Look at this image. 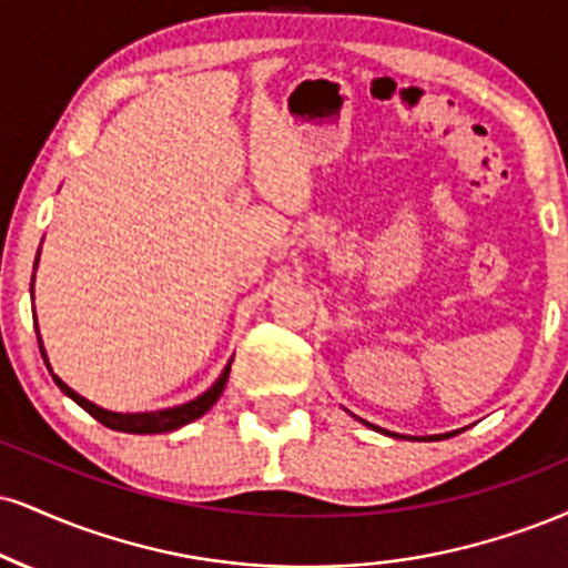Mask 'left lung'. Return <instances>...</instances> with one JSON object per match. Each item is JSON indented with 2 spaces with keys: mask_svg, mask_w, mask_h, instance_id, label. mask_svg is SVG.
<instances>
[{
  "mask_svg": "<svg viewBox=\"0 0 568 568\" xmlns=\"http://www.w3.org/2000/svg\"><path fill=\"white\" fill-rule=\"evenodd\" d=\"M365 423V420H362ZM365 426H371V428H375V432H381V434H388V432H384V428H378V426H373V423H365ZM457 432H453V434H439V436H428L426 442H436V439H449V436H455ZM388 436H396V439H399V434H388Z\"/></svg>",
  "mask_w": 568,
  "mask_h": 568,
  "instance_id": "left-lung-1",
  "label": "left lung"
}]
</instances>
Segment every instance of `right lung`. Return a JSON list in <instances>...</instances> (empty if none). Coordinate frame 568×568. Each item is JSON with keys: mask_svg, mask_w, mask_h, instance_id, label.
<instances>
[{"mask_svg": "<svg viewBox=\"0 0 568 568\" xmlns=\"http://www.w3.org/2000/svg\"><path fill=\"white\" fill-rule=\"evenodd\" d=\"M37 262H39V258H37ZM37 336H39V327H37ZM39 349H42V357L47 362L42 338H39ZM230 365H232V362H227V367H224L222 375H219V378H216V384L211 386L209 392H203L201 396H195V399L187 402V405H176V407H169V409H155V413H111V409L98 407V405H94V402H89L81 394L73 392L71 386H65L63 381H60L58 375L52 373L50 362H47V367H50L54 384L60 386V392H63L65 396H71V399L77 402L79 407H84L94 420L102 423V426L113 428V432H124V434H166V432H174V428L187 426V423H193L195 418H201V415H206L209 409L216 405L219 396H222L224 386H227Z\"/></svg>", "mask_w": 568, "mask_h": 568, "instance_id": "right-lung-1", "label": "right lung"}]
</instances>
